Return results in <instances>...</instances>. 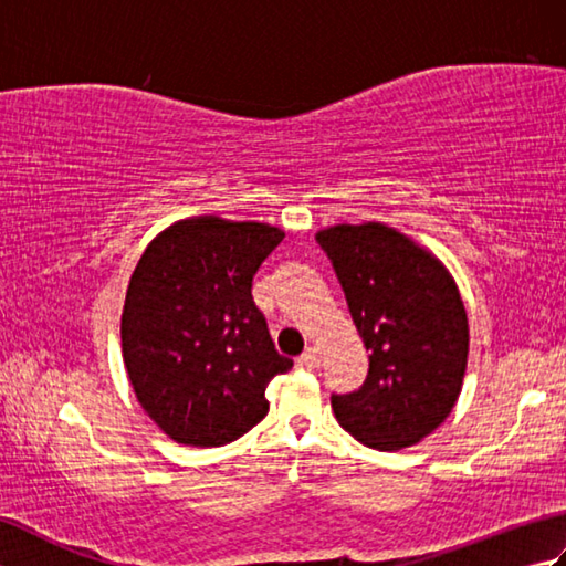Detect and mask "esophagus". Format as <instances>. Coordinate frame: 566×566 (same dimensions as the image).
<instances>
[{
  "label": "esophagus",
  "mask_w": 566,
  "mask_h": 566,
  "mask_svg": "<svg viewBox=\"0 0 566 566\" xmlns=\"http://www.w3.org/2000/svg\"><path fill=\"white\" fill-rule=\"evenodd\" d=\"M298 365L306 367V369H316L321 365V357H318L316 347H306V350L302 353V357H298Z\"/></svg>",
  "instance_id": "1"
}]
</instances>
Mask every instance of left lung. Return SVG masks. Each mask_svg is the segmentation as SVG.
Here are the masks:
<instances>
[{
    "instance_id": "left-lung-1",
    "label": "left lung",
    "mask_w": 566,
    "mask_h": 566,
    "mask_svg": "<svg viewBox=\"0 0 566 566\" xmlns=\"http://www.w3.org/2000/svg\"><path fill=\"white\" fill-rule=\"evenodd\" d=\"M316 240L369 350L363 387L331 396L335 418L367 448L416 444L462 391L469 326L460 292L430 252L389 226L343 223Z\"/></svg>"
}]
</instances>
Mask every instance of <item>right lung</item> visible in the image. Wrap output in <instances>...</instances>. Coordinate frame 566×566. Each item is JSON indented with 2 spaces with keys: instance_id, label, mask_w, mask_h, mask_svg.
<instances>
[{
  "instance_id": "right-lung-1",
  "label": "right lung",
  "mask_w": 566,
  "mask_h": 566,
  "mask_svg": "<svg viewBox=\"0 0 566 566\" xmlns=\"http://www.w3.org/2000/svg\"><path fill=\"white\" fill-rule=\"evenodd\" d=\"M284 233L199 216L167 228L130 276L122 347L140 406L175 442L221 448L268 416L292 369L252 302V276Z\"/></svg>"
}]
</instances>
